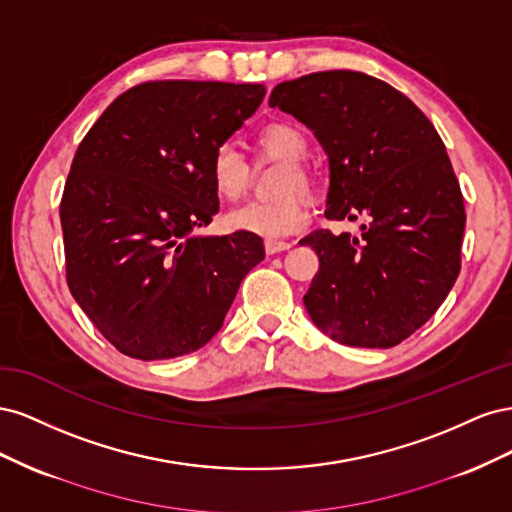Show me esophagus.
I'll list each match as a JSON object with an SVG mask.
<instances>
[{
  "mask_svg": "<svg viewBox=\"0 0 512 512\" xmlns=\"http://www.w3.org/2000/svg\"><path fill=\"white\" fill-rule=\"evenodd\" d=\"M290 247H292L290 241H267V243H265V250H267L269 256L286 252V250H290Z\"/></svg>",
  "mask_w": 512,
  "mask_h": 512,
  "instance_id": "obj_1",
  "label": "esophagus"
}]
</instances>
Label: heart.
I'll use <instances>...</instances> for the list:
<instances>
[{"label":"heart","instance_id":"obj_1","mask_svg":"<svg viewBox=\"0 0 512 512\" xmlns=\"http://www.w3.org/2000/svg\"><path fill=\"white\" fill-rule=\"evenodd\" d=\"M258 149L265 156L286 164L282 179V192L309 190L312 175L303 166L309 143L305 134L290 123H271L256 136ZM250 168L241 153L232 145H220L213 151L209 162V181L213 192L222 200H239L247 190ZM307 222V207L299 194H286L269 203H247L224 215L228 232H245V235L277 241L303 228Z\"/></svg>","mask_w":512,"mask_h":512}]
</instances>
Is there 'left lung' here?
Masks as SVG:
<instances>
[{
  "mask_svg": "<svg viewBox=\"0 0 512 512\" xmlns=\"http://www.w3.org/2000/svg\"><path fill=\"white\" fill-rule=\"evenodd\" d=\"M271 108L314 132L329 158V220H367L361 237L314 230L320 269L303 297L335 342L391 348L438 312L461 269L466 209L431 121L401 91L354 70L284 81Z\"/></svg>",
  "mask_w": 512,
  "mask_h": 512,
  "instance_id": "1",
  "label": "left lung"
}]
</instances>
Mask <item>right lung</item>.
<instances>
[{"label":"right lung","instance_id":"right-lung-1","mask_svg":"<svg viewBox=\"0 0 512 512\" xmlns=\"http://www.w3.org/2000/svg\"><path fill=\"white\" fill-rule=\"evenodd\" d=\"M265 85L153 81L121 94L76 149L61 198L74 301L119 352L141 361L203 348L260 237L194 235L220 211L213 151L256 113Z\"/></svg>","mask_w":512,"mask_h":512}]
</instances>
